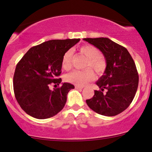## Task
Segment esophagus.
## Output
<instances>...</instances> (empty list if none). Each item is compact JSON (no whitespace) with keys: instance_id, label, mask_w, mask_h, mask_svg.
<instances>
[{"instance_id":"esophagus-1","label":"esophagus","mask_w":152,"mask_h":152,"mask_svg":"<svg viewBox=\"0 0 152 152\" xmlns=\"http://www.w3.org/2000/svg\"><path fill=\"white\" fill-rule=\"evenodd\" d=\"M83 87H82V86H75V88H76V89H83Z\"/></svg>"}]
</instances>
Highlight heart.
Masks as SVG:
<instances>
[{"mask_svg":"<svg viewBox=\"0 0 152 152\" xmlns=\"http://www.w3.org/2000/svg\"><path fill=\"white\" fill-rule=\"evenodd\" d=\"M79 51L88 58L86 66L91 67L97 74H102L106 68V62L101 57L100 52L95 46L91 45H86L79 48ZM72 53L69 50L65 53L62 57V66L65 70L71 68ZM94 73L92 69L88 68L84 71L74 70L66 74L65 79L67 82L77 86H84L93 79Z\"/></svg>","mask_w":152,"mask_h":152,"instance_id":"obj_1","label":"heart"}]
</instances>
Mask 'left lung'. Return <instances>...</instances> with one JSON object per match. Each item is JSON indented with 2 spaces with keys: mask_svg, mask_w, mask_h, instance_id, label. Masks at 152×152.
I'll return each mask as SVG.
<instances>
[{
  "mask_svg": "<svg viewBox=\"0 0 152 152\" xmlns=\"http://www.w3.org/2000/svg\"><path fill=\"white\" fill-rule=\"evenodd\" d=\"M83 40L97 48L107 62L104 73L96 82L100 90H95V95L86 103L97 114L116 116L129 107L137 90L139 76L135 62L126 48L108 38Z\"/></svg>",
  "mask_w": 152,
  "mask_h": 152,
  "instance_id": "8db88e82",
  "label": "left lung"
}]
</instances>
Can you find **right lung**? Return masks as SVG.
Masks as SVG:
<instances>
[{
    "instance_id": "add662e5",
    "label": "right lung",
    "mask_w": 152,
    "mask_h": 152,
    "mask_svg": "<svg viewBox=\"0 0 152 152\" xmlns=\"http://www.w3.org/2000/svg\"><path fill=\"white\" fill-rule=\"evenodd\" d=\"M79 38L50 40L34 46L17 63L13 77L15 98L23 110L34 118H48L64 108L67 94L74 86L64 83L59 86L62 57Z\"/></svg>"
}]
</instances>
